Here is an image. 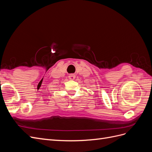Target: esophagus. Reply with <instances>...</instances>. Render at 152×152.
Masks as SVG:
<instances>
[{"label": "esophagus", "mask_w": 152, "mask_h": 152, "mask_svg": "<svg viewBox=\"0 0 152 152\" xmlns=\"http://www.w3.org/2000/svg\"><path fill=\"white\" fill-rule=\"evenodd\" d=\"M68 77H69V79H70L73 80V79H74L75 78V75L74 74V73H71V74L69 75Z\"/></svg>", "instance_id": "obj_1"}]
</instances>
